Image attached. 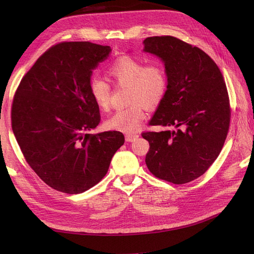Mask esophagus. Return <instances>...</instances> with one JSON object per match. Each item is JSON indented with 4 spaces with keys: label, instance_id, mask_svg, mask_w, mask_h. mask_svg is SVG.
<instances>
[{
    "label": "esophagus",
    "instance_id": "obj_1",
    "mask_svg": "<svg viewBox=\"0 0 254 254\" xmlns=\"http://www.w3.org/2000/svg\"><path fill=\"white\" fill-rule=\"evenodd\" d=\"M137 137H139V134H136V133H128L125 135V139L127 142H132V141L136 140Z\"/></svg>",
    "mask_w": 254,
    "mask_h": 254
}]
</instances>
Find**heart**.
<instances>
[{
    "instance_id": "1",
    "label": "heart",
    "mask_w": 254,
    "mask_h": 254,
    "mask_svg": "<svg viewBox=\"0 0 254 254\" xmlns=\"http://www.w3.org/2000/svg\"><path fill=\"white\" fill-rule=\"evenodd\" d=\"M108 74L119 86L128 87L127 101L131 103L115 111L105 122L108 129L133 132L145 118L144 107L156 108L166 95L168 77L165 67L159 63L146 64L142 59L120 56L108 67ZM90 95L97 108L108 110L110 107V84L105 79L94 77L90 81Z\"/></svg>"
}]
</instances>
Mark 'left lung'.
I'll return each mask as SVG.
<instances>
[{
	"label": "left lung",
	"mask_w": 254,
	"mask_h": 254,
	"mask_svg": "<svg viewBox=\"0 0 254 254\" xmlns=\"http://www.w3.org/2000/svg\"><path fill=\"white\" fill-rule=\"evenodd\" d=\"M144 52L159 57L168 77L166 95L151 126L143 132L149 143L145 162L157 178L175 184L203 175L217 159L230 125V103L224 77L202 50L172 36L148 37Z\"/></svg>",
	"instance_id": "8db88e82"
}]
</instances>
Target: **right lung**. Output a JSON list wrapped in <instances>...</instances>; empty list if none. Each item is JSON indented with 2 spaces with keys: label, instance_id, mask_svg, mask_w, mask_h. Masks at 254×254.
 Here are the masks:
<instances>
[{
  "label": "right lung",
  "instance_id": "right-lung-1",
  "mask_svg": "<svg viewBox=\"0 0 254 254\" xmlns=\"http://www.w3.org/2000/svg\"><path fill=\"white\" fill-rule=\"evenodd\" d=\"M111 48L61 42L38 58L13 97L11 126L26 162L52 189L79 194L108 172L124 144L120 131L91 134L101 122L89 91L92 72Z\"/></svg>",
  "mask_w": 254,
  "mask_h": 254
}]
</instances>
